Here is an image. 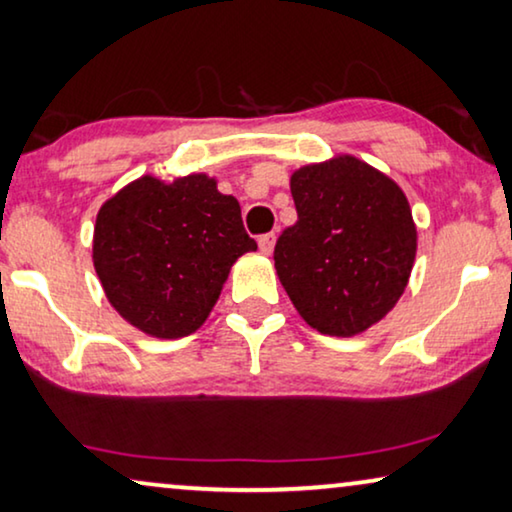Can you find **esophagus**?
<instances>
[{"label":"esophagus","instance_id":"obj_1","mask_svg":"<svg viewBox=\"0 0 512 512\" xmlns=\"http://www.w3.org/2000/svg\"><path fill=\"white\" fill-rule=\"evenodd\" d=\"M258 249H261L265 256H270L272 251H275V235L268 233V235L258 237Z\"/></svg>","mask_w":512,"mask_h":512}]
</instances>
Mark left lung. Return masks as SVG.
Wrapping results in <instances>:
<instances>
[{
	"label": "left lung",
	"instance_id": "left-lung-1",
	"mask_svg": "<svg viewBox=\"0 0 512 512\" xmlns=\"http://www.w3.org/2000/svg\"><path fill=\"white\" fill-rule=\"evenodd\" d=\"M298 221L275 247L293 307L331 338H352L401 300L417 256L410 202L394 179L340 153L291 174Z\"/></svg>",
	"mask_w": 512,
	"mask_h": 512
}]
</instances>
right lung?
Here are the masks:
<instances>
[{"instance_id": "1", "label": "right lung", "mask_w": 512, "mask_h": 512, "mask_svg": "<svg viewBox=\"0 0 512 512\" xmlns=\"http://www.w3.org/2000/svg\"><path fill=\"white\" fill-rule=\"evenodd\" d=\"M256 251L240 202L193 172L144 174L104 200L93 265L109 305L151 338H186L205 324L237 258Z\"/></svg>"}]
</instances>
